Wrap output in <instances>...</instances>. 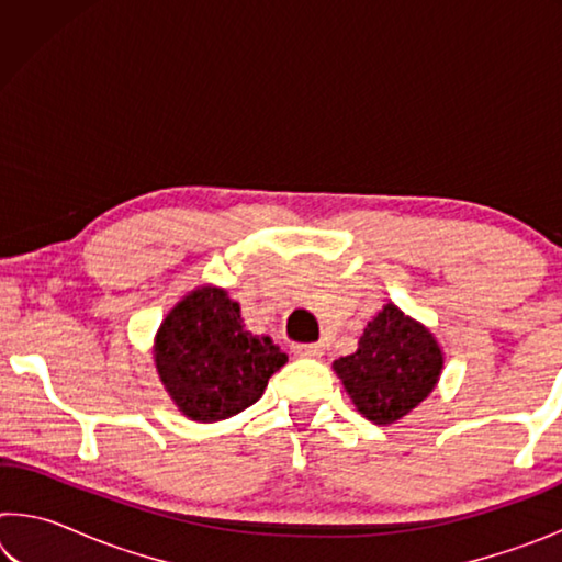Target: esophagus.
Returning <instances> with one entry per match:
<instances>
[{
	"label": "esophagus",
	"mask_w": 562,
	"mask_h": 562,
	"mask_svg": "<svg viewBox=\"0 0 562 562\" xmlns=\"http://www.w3.org/2000/svg\"><path fill=\"white\" fill-rule=\"evenodd\" d=\"M292 351H294V357L317 359V357H322V345H294Z\"/></svg>",
	"instance_id": "34e87169"
}]
</instances>
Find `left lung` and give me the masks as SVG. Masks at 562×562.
<instances>
[{"label": "left lung", "mask_w": 562, "mask_h": 562, "mask_svg": "<svg viewBox=\"0 0 562 562\" xmlns=\"http://www.w3.org/2000/svg\"><path fill=\"white\" fill-rule=\"evenodd\" d=\"M443 359L431 329L386 302L367 322L355 355L339 357L331 369L357 412L372 424L389 426L434 392Z\"/></svg>", "instance_id": "obj_1"}]
</instances>
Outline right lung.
Segmentation results:
<instances>
[{"label": "right lung", "instance_id": "right-lung-1", "mask_svg": "<svg viewBox=\"0 0 562 562\" xmlns=\"http://www.w3.org/2000/svg\"><path fill=\"white\" fill-rule=\"evenodd\" d=\"M154 364L180 414L215 424L258 402L288 355L270 337L245 329L240 302L227 297V290L201 284L160 322Z\"/></svg>", "mask_w": 562, "mask_h": 562}]
</instances>
